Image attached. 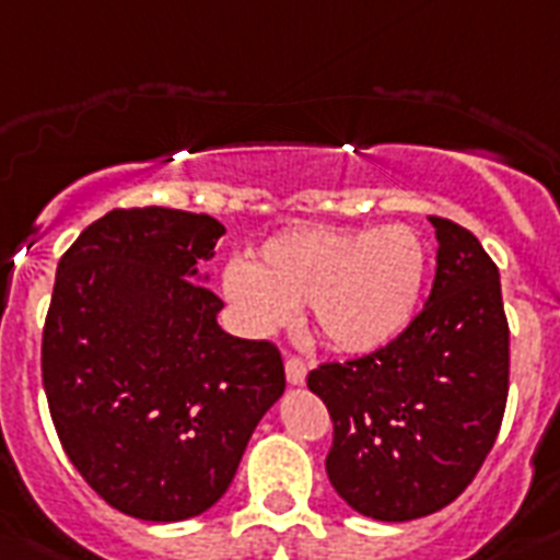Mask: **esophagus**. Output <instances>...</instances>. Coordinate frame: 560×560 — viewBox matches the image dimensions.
I'll return each mask as SVG.
<instances>
[{
  "instance_id": "esophagus-1",
  "label": "esophagus",
  "mask_w": 560,
  "mask_h": 560,
  "mask_svg": "<svg viewBox=\"0 0 560 560\" xmlns=\"http://www.w3.org/2000/svg\"><path fill=\"white\" fill-rule=\"evenodd\" d=\"M306 363L300 358L285 360V381H289V386H303L306 383Z\"/></svg>"
}]
</instances>
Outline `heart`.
I'll use <instances>...</instances> for the list:
<instances>
[{"label": "heart", "instance_id": "heart-1", "mask_svg": "<svg viewBox=\"0 0 560 560\" xmlns=\"http://www.w3.org/2000/svg\"><path fill=\"white\" fill-rule=\"evenodd\" d=\"M427 285V252L415 231L294 225L243 269L225 275V298L248 331H271L308 306L314 335L340 354H372L412 326Z\"/></svg>", "mask_w": 560, "mask_h": 560}]
</instances>
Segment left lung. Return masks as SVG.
Returning a JSON list of instances; mask_svg holds the SVG:
<instances>
[{"label":"left lung","instance_id":"obj_1","mask_svg":"<svg viewBox=\"0 0 560 560\" xmlns=\"http://www.w3.org/2000/svg\"><path fill=\"white\" fill-rule=\"evenodd\" d=\"M429 220L435 285L412 326L381 352L308 374L335 420L331 487L354 512L392 524L432 515L472 483L510 392L498 266L472 231Z\"/></svg>","mask_w":560,"mask_h":560}]
</instances>
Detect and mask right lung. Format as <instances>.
<instances>
[{
	"instance_id": "obj_1",
	"label": "right lung",
	"mask_w": 560,
	"mask_h": 560,
	"mask_svg": "<svg viewBox=\"0 0 560 560\" xmlns=\"http://www.w3.org/2000/svg\"><path fill=\"white\" fill-rule=\"evenodd\" d=\"M214 217L117 208L62 254L42 383L77 472L114 510L171 524L211 510L285 389L271 343L220 329L202 262Z\"/></svg>"
}]
</instances>
